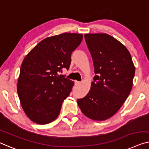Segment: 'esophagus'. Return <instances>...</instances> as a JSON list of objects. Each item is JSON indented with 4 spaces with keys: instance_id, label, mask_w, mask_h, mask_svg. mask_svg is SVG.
Returning <instances> with one entry per match:
<instances>
[{
    "instance_id": "esophagus-1",
    "label": "esophagus",
    "mask_w": 149,
    "mask_h": 149,
    "mask_svg": "<svg viewBox=\"0 0 149 149\" xmlns=\"http://www.w3.org/2000/svg\"><path fill=\"white\" fill-rule=\"evenodd\" d=\"M74 82H75V86L79 85V84H80V81H76V80H75Z\"/></svg>"
}]
</instances>
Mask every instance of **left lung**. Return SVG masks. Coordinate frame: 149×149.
<instances>
[{"mask_svg":"<svg viewBox=\"0 0 149 149\" xmlns=\"http://www.w3.org/2000/svg\"><path fill=\"white\" fill-rule=\"evenodd\" d=\"M95 75L87 95L77 99L88 118L103 121L118 111L130 93L135 74L131 54L124 45L107 33H86Z\"/></svg>","mask_w":149,"mask_h":149,"instance_id":"8db88e82","label":"left lung"}]
</instances>
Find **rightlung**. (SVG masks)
<instances>
[{
  "label": "right lung",
  "mask_w": 149,
  "mask_h": 149,
  "mask_svg": "<svg viewBox=\"0 0 149 149\" xmlns=\"http://www.w3.org/2000/svg\"><path fill=\"white\" fill-rule=\"evenodd\" d=\"M82 38L74 33L47 38L24 58L17 88L23 109L33 122L46 124L59 115L74 82L58 74L63 68L69 70L72 52Z\"/></svg>",
  "instance_id": "1"
}]
</instances>
